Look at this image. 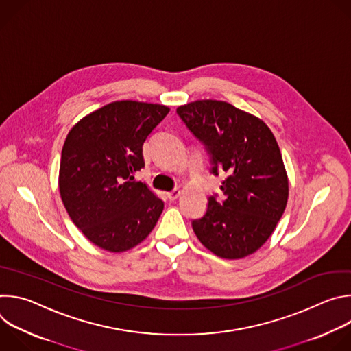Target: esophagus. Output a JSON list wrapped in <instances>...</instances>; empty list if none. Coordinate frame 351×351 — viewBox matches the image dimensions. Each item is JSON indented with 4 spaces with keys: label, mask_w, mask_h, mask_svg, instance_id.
<instances>
[{
    "label": "esophagus",
    "mask_w": 351,
    "mask_h": 351,
    "mask_svg": "<svg viewBox=\"0 0 351 351\" xmlns=\"http://www.w3.org/2000/svg\"><path fill=\"white\" fill-rule=\"evenodd\" d=\"M179 195H180V190H179V189H173V190H171V191L167 193V197L171 199V202H175V199H176Z\"/></svg>",
    "instance_id": "34e87169"
}]
</instances>
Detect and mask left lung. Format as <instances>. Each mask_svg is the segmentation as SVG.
Returning a JSON list of instances; mask_svg holds the SVG:
<instances>
[{
	"instance_id": "1",
	"label": "left lung",
	"mask_w": 351,
	"mask_h": 351,
	"mask_svg": "<svg viewBox=\"0 0 351 351\" xmlns=\"http://www.w3.org/2000/svg\"><path fill=\"white\" fill-rule=\"evenodd\" d=\"M180 119L211 157L214 175L226 172L223 199L208 198L193 230L215 256L239 260L256 253L275 230L287 204L289 180L271 129L260 118L218 99L178 107Z\"/></svg>"
}]
</instances>
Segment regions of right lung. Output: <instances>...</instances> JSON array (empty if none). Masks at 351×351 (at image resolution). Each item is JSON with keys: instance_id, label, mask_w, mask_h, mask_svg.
I'll list each match as a JSON object with an SVG mask.
<instances>
[{"instance_id": "1", "label": "right lung", "mask_w": 351, "mask_h": 351, "mask_svg": "<svg viewBox=\"0 0 351 351\" xmlns=\"http://www.w3.org/2000/svg\"><path fill=\"white\" fill-rule=\"evenodd\" d=\"M168 112L160 104L114 101L82 118L66 136L58 179L62 203L82 233L107 252L141 243L164 210L134 173L144 167L145 138Z\"/></svg>"}]
</instances>
